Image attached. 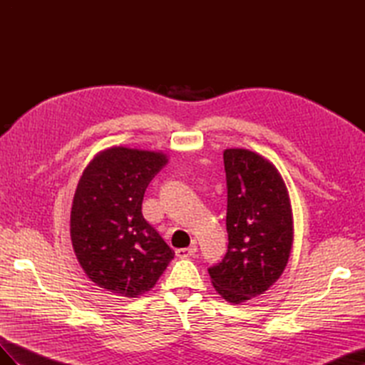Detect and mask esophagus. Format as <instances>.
Returning <instances> with one entry per match:
<instances>
[{"instance_id": "1", "label": "esophagus", "mask_w": 365, "mask_h": 365, "mask_svg": "<svg viewBox=\"0 0 365 365\" xmlns=\"http://www.w3.org/2000/svg\"><path fill=\"white\" fill-rule=\"evenodd\" d=\"M196 245H190L189 248H178L176 250L175 252H176V256L178 257H181V259H184V257H190V256H193V254L196 252Z\"/></svg>"}]
</instances>
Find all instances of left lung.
<instances>
[{
  "instance_id": "left-lung-1",
  "label": "left lung",
  "mask_w": 365,
  "mask_h": 365,
  "mask_svg": "<svg viewBox=\"0 0 365 365\" xmlns=\"http://www.w3.org/2000/svg\"><path fill=\"white\" fill-rule=\"evenodd\" d=\"M227 233L224 259L208 268L224 300L239 304L268 291L288 263L294 222L288 189L274 165L248 149H225Z\"/></svg>"
}]
</instances>
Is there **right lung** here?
Wrapping results in <instances>:
<instances>
[{
	"instance_id": "obj_1",
	"label": "right lung",
	"mask_w": 365,
	"mask_h": 365,
	"mask_svg": "<svg viewBox=\"0 0 365 365\" xmlns=\"http://www.w3.org/2000/svg\"><path fill=\"white\" fill-rule=\"evenodd\" d=\"M163 152L109 148L86 165L73 197L76 257L98 288L121 297L150 291L173 250L143 217V196L164 165Z\"/></svg>"
}]
</instances>
